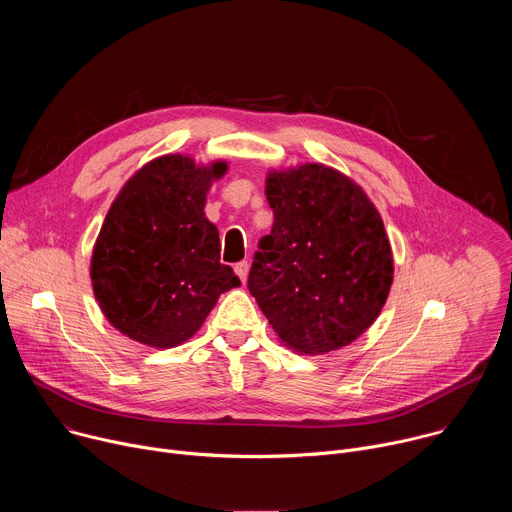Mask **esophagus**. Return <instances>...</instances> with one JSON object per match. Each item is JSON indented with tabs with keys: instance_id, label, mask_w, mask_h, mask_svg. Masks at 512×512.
I'll list each match as a JSON object with an SVG mask.
<instances>
[{
	"instance_id": "obj_1",
	"label": "esophagus",
	"mask_w": 512,
	"mask_h": 512,
	"mask_svg": "<svg viewBox=\"0 0 512 512\" xmlns=\"http://www.w3.org/2000/svg\"><path fill=\"white\" fill-rule=\"evenodd\" d=\"M247 271H249V263H247V261H239V263L235 265V273L239 275L241 281L247 279Z\"/></svg>"
}]
</instances>
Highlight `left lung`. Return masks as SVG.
I'll use <instances>...</instances> for the list:
<instances>
[{"mask_svg":"<svg viewBox=\"0 0 512 512\" xmlns=\"http://www.w3.org/2000/svg\"><path fill=\"white\" fill-rule=\"evenodd\" d=\"M271 233L247 287L277 336L304 354L356 340L387 302L393 255L377 208L340 172L306 164L269 174Z\"/></svg>","mask_w":512,"mask_h":512,"instance_id":"left-lung-1","label":"left lung"}]
</instances>
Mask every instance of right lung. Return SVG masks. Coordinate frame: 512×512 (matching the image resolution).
Instances as JSON below:
<instances>
[{
    "instance_id": "1",
    "label": "right lung",
    "mask_w": 512,
    "mask_h": 512,
    "mask_svg": "<svg viewBox=\"0 0 512 512\" xmlns=\"http://www.w3.org/2000/svg\"><path fill=\"white\" fill-rule=\"evenodd\" d=\"M227 164L196 168L164 156L119 192L101 227L91 279L107 320L131 340L170 348L188 340L218 296L241 285L221 263V239L204 216L210 180Z\"/></svg>"
}]
</instances>
